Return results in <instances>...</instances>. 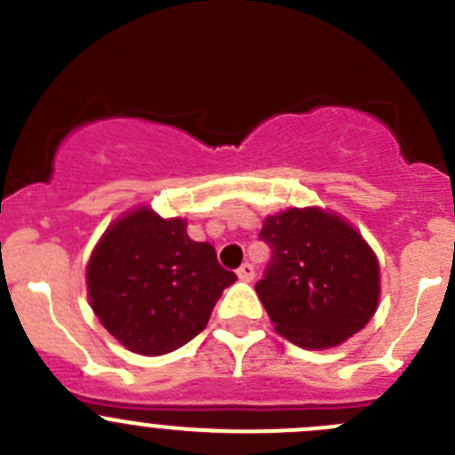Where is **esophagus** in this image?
I'll return each mask as SVG.
<instances>
[{
  "instance_id": "esophagus-1",
  "label": "esophagus",
  "mask_w": 455,
  "mask_h": 455,
  "mask_svg": "<svg viewBox=\"0 0 455 455\" xmlns=\"http://www.w3.org/2000/svg\"><path fill=\"white\" fill-rule=\"evenodd\" d=\"M236 275H239L241 282H252V279H255V266L243 264L239 270H236Z\"/></svg>"
}]
</instances>
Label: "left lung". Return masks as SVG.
Here are the masks:
<instances>
[{
  "label": "left lung",
  "instance_id": "8db88e82",
  "mask_svg": "<svg viewBox=\"0 0 455 455\" xmlns=\"http://www.w3.org/2000/svg\"><path fill=\"white\" fill-rule=\"evenodd\" d=\"M259 239L273 255L255 291L284 339L327 349L368 324L379 264L352 225L318 207L286 210L264 220Z\"/></svg>",
  "mask_w": 455,
  "mask_h": 455
}]
</instances>
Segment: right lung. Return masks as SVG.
Masks as SVG:
<instances>
[{"mask_svg":"<svg viewBox=\"0 0 455 455\" xmlns=\"http://www.w3.org/2000/svg\"><path fill=\"white\" fill-rule=\"evenodd\" d=\"M225 270L210 243L191 241L182 219L148 207L108 228L87 264L92 309L131 352H173L205 329L223 289Z\"/></svg>","mask_w":455,"mask_h":455,"instance_id":"add662e5","label":"right lung"}]
</instances>
